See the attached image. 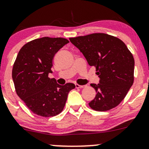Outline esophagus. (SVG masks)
Masks as SVG:
<instances>
[{"label":"esophagus","instance_id":"esophagus-1","mask_svg":"<svg viewBox=\"0 0 149 149\" xmlns=\"http://www.w3.org/2000/svg\"><path fill=\"white\" fill-rule=\"evenodd\" d=\"M75 86H76V88H84V87L85 86L84 85H79V84H76Z\"/></svg>","mask_w":149,"mask_h":149}]
</instances>
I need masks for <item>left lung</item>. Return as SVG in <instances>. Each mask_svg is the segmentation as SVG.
I'll list each match as a JSON object with an SVG mask.
<instances>
[{
    "label": "left lung",
    "mask_w": 149,
    "mask_h": 149,
    "mask_svg": "<svg viewBox=\"0 0 149 149\" xmlns=\"http://www.w3.org/2000/svg\"><path fill=\"white\" fill-rule=\"evenodd\" d=\"M84 55L88 65L94 66L100 77L95 98L88 105L96 111H107L125 97L134 81L135 61L127 46L118 37L94 33L69 38Z\"/></svg>",
    "instance_id": "1"
}]
</instances>
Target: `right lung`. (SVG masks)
Masks as SVG:
<instances>
[{"label": "right lung", "instance_id": "right-lung-1", "mask_svg": "<svg viewBox=\"0 0 149 149\" xmlns=\"http://www.w3.org/2000/svg\"><path fill=\"white\" fill-rule=\"evenodd\" d=\"M68 42L61 37H42L29 42L18 53L12 70L15 89L36 115L48 118L61 113L69 91L76 87L71 83L59 85L48 77L55 53Z\"/></svg>", "mask_w": 149, "mask_h": 149}]
</instances>
